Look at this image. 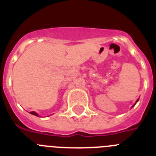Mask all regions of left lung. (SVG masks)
Segmentation results:
<instances>
[{"mask_svg":"<svg viewBox=\"0 0 156 156\" xmlns=\"http://www.w3.org/2000/svg\"><path fill=\"white\" fill-rule=\"evenodd\" d=\"M137 101H138V100H137ZM137 101H136V102H137Z\"/></svg>","mask_w":156,"mask_h":156,"instance_id":"left-lung-1","label":"left lung"}]
</instances>
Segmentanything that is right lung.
Here are the masks:
<instances>
[{"mask_svg":"<svg viewBox=\"0 0 156 156\" xmlns=\"http://www.w3.org/2000/svg\"><path fill=\"white\" fill-rule=\"evenodd\" d=\"M30 114H32V115H36V116H39V115H38V114H37V113H36L35 112H30Z\"/></svg>","mask_w":156,"mask_h":156,"instance_id":"add662e5","label":"right lung"}]
</instances>
